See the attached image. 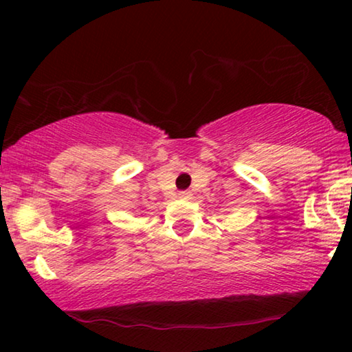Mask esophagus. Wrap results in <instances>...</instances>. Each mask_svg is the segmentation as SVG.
<instances>
[{
    "mask_svg": "<svg viewBox=\"0 0 352 352\" xmlns=\"http://www.w3.org/2000/svg\"><path fill=\"white\" fill-rule=\"evenodd\" d=\"M178 197H180V199H190V192H189V190H182V192H178Z\"/></svg>",
    "mask_w": 352,
    "mask_h": 352,
    "instance_id": "34e87169",
    "label": "esophagus"
}]
</instances>
